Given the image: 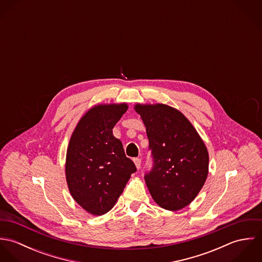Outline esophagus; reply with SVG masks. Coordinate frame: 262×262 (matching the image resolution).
Segmentation results:
<instances>
[{"label": "esophagus", "mask_w": 262, "mask_h": 262, "mask_svg": "<svg viewBox=\"0 0 262 262\" xmlns=\"http://www.w3.org/2000/svg\"><path fill=\"white\" fill-rule=\"evenodd\" d=\"M133 161H134V163H135V165H136V168L139 169V168H140V165H141V159H140V158H134Z\"/></svg>", "instance_id": "esophagus-1"}]
</instances>
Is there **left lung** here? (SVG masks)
<instances>
[{
	"label": "left lung",
	"instance_id": "8db88e82",
	"mask_svg": "<svg viewBox=\"0 0 262 262\" xmlns=\"http://www.w3.org/2000/svg\"><path fill=\"white\" fill-rule=\"evenodd\" d=\"M146 127L154 167L145 183L154 202L168 211L188 206L209 173L207 146L187 117L165 104H135Z\"/></svg>",
	"mask_w": 262,
	"mask_h": 262
}]
</instances>
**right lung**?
<instances>
[{
    "label": "right lung",
    "instance_id": "1",
    "mask_svg": "<svg viewBox=\"0 0 262 262\" xmlns=\"http://www.w3.org/2000/svg\"><path fill=\"white\" fill-rule=\"evenodd\" d=\"M128 110L127 103L99 104L78 120L66 158V179L75 202L88 213L101 216L115 206L136 171L113 128Z\"/></svg>",
    "mask_w": 262,
    "mask_h": 262
}]
</instances>
